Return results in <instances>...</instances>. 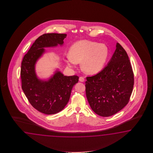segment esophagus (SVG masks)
<instances>
[{"label": "esophagus", "instance_id": "esophagus-1", "mask_svg": "<svg viewBox=\"0 0 153 153\" xmlns=\"http://www.w3.org/2000/svg\"><path fill=\"white\" fill-rule=\"evenodd\" d=\"M79 81H80V82H84L85 81L84 78L82 77V76L79 77Z\"/></svg>", "mask_w": 153, "mask_h": 153}]
</instances>
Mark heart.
Wrapping results in <instances>:
<instances>
[{
    "label": "heart",
    "mask_w": 153,
    "mask_h": 153,
    "mask_svg": "<svg viewBox=\"0 0 153 153\" xmlns=\"http://www.w3.org/2000/svg\"><path fill=\"white\" fill-rule=\"evenodd\" d=\"M108 56L109 50L104 44L82 40L71 47L66 62L69 66L74 67L81 62V69L87 74H93L103 68Z\"/></svg>",
    "instance_id": "b5f03b06"
}]
</instances>
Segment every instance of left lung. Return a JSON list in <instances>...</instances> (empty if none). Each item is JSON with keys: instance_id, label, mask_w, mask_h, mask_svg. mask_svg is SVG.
<instances>
[{"instance_id": "1", "label": "left lung", "mask_w": 153, "mask_h": 153, "mask_svg": "<svg viewBox=\"0 0 153 153\" xmlns=\"http://www.w3.org/2000/svg\"><path fill=\"white\" fill-rule=\"evenodd\" d=\"M108 65L96 75L86 77V95L92 111L108 117L128 103L134 85V74L127 52L120 44Z\"/></svg>"}]
</instances>
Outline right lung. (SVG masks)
I'll return each mask as SVG.
<instances>
[{"mask_svg": "<svg viewBox=\"0 0 153 153\" xmlns=\"http://www.w3.org/2000/svg\"><path fill=\"white\" fill-rule=\"evenodd\" d=\"M66 34L46 33L40 36L23 57L21 63L22 88L30 104L36 110L48 115L62 111L68 103L73 86L79 76H64L56 73L49 81L40 80L36 76L34 65L44 52V48L62 45Z\"/></svg>", "mask_w": 153, "mask_h": 153, "instance_id": "1", "label": "right lung"}]
</instances>
